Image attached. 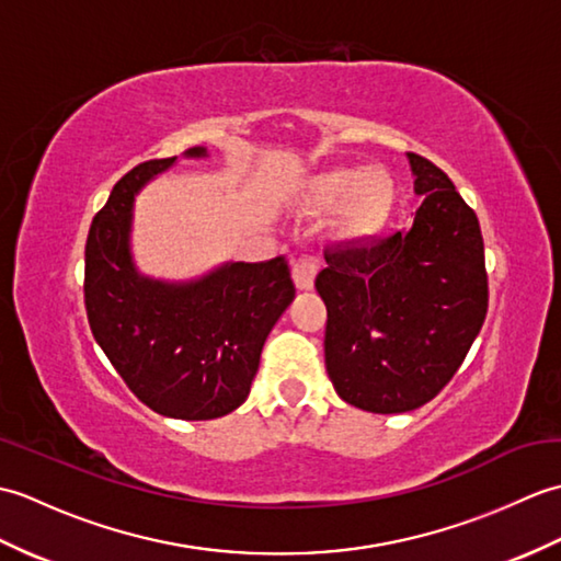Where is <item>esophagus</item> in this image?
I'll use <instances>...</instances> for the list:
<instances>
[{"instance_id":"obj_1","label":"esophagus","mask_w":561,"mask_h":561,"mask_svg":"<svg viewBox=\"0 0 561 561\" xmlns=\"http://www.w3.org/2000/svg\"><path fill=\"white\" fill-rule=\"evenodd\" d=\"M316 272H318V257L316 255H301L299 260L294 262V267H291L296 287H299V289H313Z\"/></svg>"}]
</instances>
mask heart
I'll return each mask as SVG.
<instances>
[{
	"mask_svg": "<svg viewBox=\"0 0 561 561\" xmlns=\"http://www.w3.org/2000/svg\"><path fill=\"white\" fill-rule=\"evenodd\" d=\"M344 202L342 229L354 236L371 233L388 217L392 205V183L383 173L344 169L318 178L311 187L313 207H332Z\"/></svg>",
	"mask_w": 561,
	"mask_h": 561,
	"instance_id": "1",
	"label": "heart"
}]
</instances>
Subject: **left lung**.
<instances>
[{
    "mask_svg": "<svg viewBox=\"0 0 561 561\" xmlns=\"http://www.w3.org/2000/svg\"><path fill=\"white\" fill-rule=\"evenodd\" d=\"M424 195L410 231L325 245V368L354 408L398 414L436 398L468 356L490 304L478 214L450 178L408 153Z\"/></svg>",
    "mask_w": 561,
    "mask_h": 561,
    "instance_id": "8db88e82",
    "label": "left lung"
}]
</instances>
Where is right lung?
Masks as SVG:
<instances>
[{
  "label": "right lung",
  "mask_w": 561,
  "mask_h": 561,
  "mask_svg": "<svg viewBox=\"0 0 561 561\" xmlns=\"http://www.w3.org/2000/svg\"><path fill=\"white\" fill-rule=\"evenodd\" d=\"M195 147L187 157H205ZM175 163L153 159L115 183L87 238L83 304L93 337L125 386L173 420H217L243 404L270 330L294 301L289 262H231L205 279L139 277L129 221L139 187Z\"/></svg>",
  "instance_id": "add662e5"
}]
</instances>
